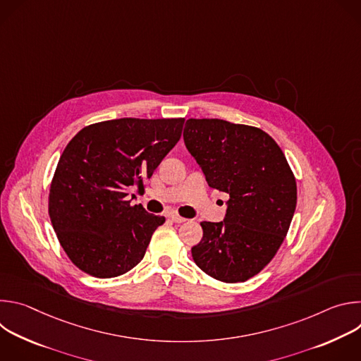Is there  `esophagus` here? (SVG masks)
<instances>
[{"label": "esophagus", "instance_id": "esophagus-1", "mask_svg": "<svg viewBox=\"0 0 361 361\" xmlns=\"http://www.w3.org/2000/svg\"><path fill=\"white\" fill-rule=\"evenodd\" d=\"M170 220H171L173 223H177V224H181V223L187 221V219H184V217L178 216V214H171V216H170Z\"/></svg>", "mask_w": 361, "mask_h": 361}]
</instances>
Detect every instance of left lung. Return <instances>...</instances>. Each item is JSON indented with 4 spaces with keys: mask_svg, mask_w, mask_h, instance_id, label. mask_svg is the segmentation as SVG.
Masks as SVG:
<instances>
[{
    "mask_svg": "<svg viewBox=\"0 0 361 361\" xmlns=\"http://www.w3.org/2000/svg\"><path fill=\"white\" fill-rule=\"evenodd\" d=\"M183 137L209 185L230 194L223 223H200L192 260L219 281H247L274 259L288 233L295 177L279 144L257 127L190 118Z\"/></svg>",
    "mask_w": 361,
    "mask_h": 361,
    "instance_id": "1",
    "label": "left lung"
}]
</instances>
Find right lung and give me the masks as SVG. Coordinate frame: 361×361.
I'll return each instance as SVG.
<instances>
[{"label": "right lung", "instance_id": "add662e5", "mask_svg": "<svg viewBox=\"0 0 361 361\" xmlns=\"http://www.w3.org/2000/svg\"><path fill=\"white\" fill-rule=\"evenodd\" d=\"M184 118H118L90 124L64 148L48 194V214L68 259L97 279L134 269L163 216L131 205L178 142Z\"/></svg>", "mask_w": 361, "mask_h": 361}]
</instances>
